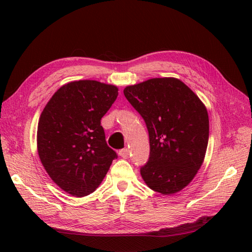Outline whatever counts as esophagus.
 Here are the masks:
<instances>
[{"label":"esophagus","instance_id":"obj_1","mask_svg":"<svg viewBox=\"0 0 252 252\" xmlns=\"http://www.w3.org/2000/svg\"><path fill=\"white\" fill-rule=\"evenodd\" d=\"M119 155H120V157H122L123 158H128L129 156H130V151H129L128 148L121 149V150L119 151Z\"/></svg>","mask_w":252,"mask_h":252}]
</instances>
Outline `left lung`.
Returning <instances> with one entry per match:
<instances>
[{
	"mask_svg": "<svg viewBox=\"0 0 252 252\" xmlns=\"http://www.w3.org/2000/svg\"><path fill=\"white\" fill-rule=\"evenodd\" d=\"M124 94L146 123L150 155L141 175L162 194H173L193 180L204 162L209 138L205 105L175 78H155L127 86Z\"/></svg>",
	"mask_w": 252,
	"mask_h": 252,
	"instance_id": "1",
	"label": "left lung"
}]
</instances>
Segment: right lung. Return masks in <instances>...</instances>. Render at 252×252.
<instances>
[{"label":"right lung","instance_id":"1","mask_svg":"<svg viewBox=\"0 0 252 252\" xmlns=\"http://www.w3.org/2000/svg\"><path fill=\"white\" fill-rule=\"evenodd\" d=\"M118 91L117 86L93 80L69 82L41 113L37 154L51 180L73 196L93 193L117 158L106 143L101 119Z\"/></svg>","mask_w":252,"mask_h":252}]
</instances>
